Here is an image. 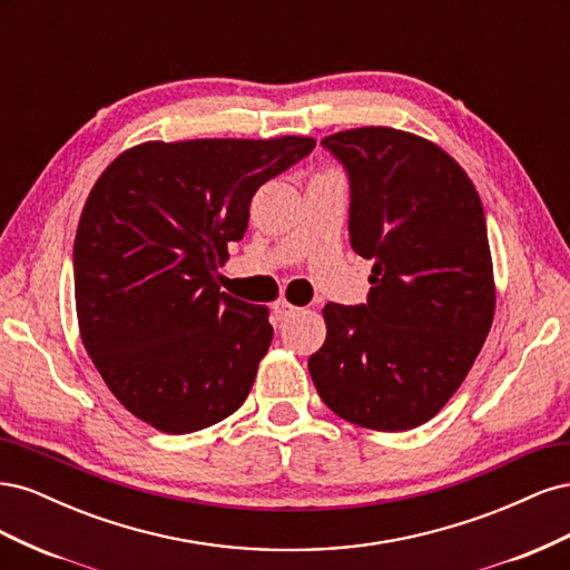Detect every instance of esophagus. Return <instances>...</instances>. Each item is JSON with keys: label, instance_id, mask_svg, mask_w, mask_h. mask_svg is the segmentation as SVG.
Masks as SVG:
<instances>
[{"label": "esophagus", "instance_id": "1", "mask_svg": "<svg viewBox=\"0 0 570 570\" xmlns=\"http://www.w3.org/2000/svg\"><path fill=\"white\" fill-rule=\"evenodd\" d=\"M273 312H275V316H278V321H287V318H292V316H297L299 308L292 306V304L285 302V299H281V302H275Z\"/></svg>", "mask_w": 570, "mask_h": 570}]
</instances>
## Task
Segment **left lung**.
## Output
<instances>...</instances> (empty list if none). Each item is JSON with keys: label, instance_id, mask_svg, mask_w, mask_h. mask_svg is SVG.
Masks as SVG:
<instances>
[{"label": "left lung", "instance_id": "left-lung-1", "mask_svg": "<svg viewBox=\"0 0 570 570\" xmlns=\"http://www.w3.org/2000/svg\"><path fill=\"white\" fill-rule=\"evenodd\" d=\"M350 180V243L371 258L366 304H325L308 358L325 406L371 430H411L469 375L494 316L485 212L450 154L394 128L321 142Z\"/></svg>", "mask_w": 570, "mask_h": 570}]
</instances>
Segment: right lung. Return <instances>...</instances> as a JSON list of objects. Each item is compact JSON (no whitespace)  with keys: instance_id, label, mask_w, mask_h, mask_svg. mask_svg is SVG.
<instances>
[{"instance_id":"1","label":"right lung","mask_w":570,"mask_h":570,"mask_svg":"<svg viewBox=\"0 0 570 570\" xmlns=\"http://www.w3.org/2000/svg\"><path fill=\"white\" fill-rule=\"evenodd\" d=\"M312 137L132 147L85 202L73 245L85 350L116 400L168 435L243 406L268 352L264 306L214 283L256 189L312 154Z\"/></svg>"}]
</instances>
